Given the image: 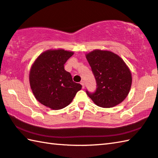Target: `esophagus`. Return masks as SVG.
Returning <instances> with one entry per match:
<instances>
[{"label":"esophagus","instance_id":"1","mask_svg":"<svg viewBox=\"0 0 158 158\" xmlns=\"http://www.w3.org/2000/svg\"><path fill=\"white\" fill-rule=\"evenodd\" d=\"M80 84H81V85H82V87H83V88H84V85H85L84 81H81V83H80Z\"/></svg>","mask_w":158,"mask_h":158}]
</instances>
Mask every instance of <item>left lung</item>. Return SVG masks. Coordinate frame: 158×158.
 Listing matches in <instances>:
<instances>
[{
	"mask_svg": "<svg viewBox=\"0 0 158 158\" xmlns=\"http://www.w3.org/2000/svg\"><path fill=\"white\" fill-rule=\"evenodd\" d=\"M86 59L97 82L94 93L86 94L98 106H115L127 97L132 84L130 70L120 57L110 51L96 50Z\"/></svg>",
	"mask_w": 158,
	"mask_h": 158,
	"instance_id": "left-lung-1",
	"label": "left lung"
}]
</instances>
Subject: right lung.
<instances>
[{"mask_svg": "<svg viewBox=\"0 0 158 158\" xmlns=\"http://www.w3.org/2000/svg\"><path fill=\"white\" fill-rule=\"evenodd\" d=\"M64 50L40 54L31 68L30 87L35 98L45 106L59 110L69 105L82 85L74 82L64 64L73 55Z\"/></svg>", "mask_w": 158, "mask_h": 158, "instance_id": "right-lung-1", "label": "right lung"}]
</instances>
